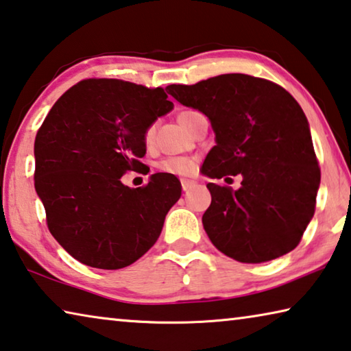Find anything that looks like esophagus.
Listing matches in <instances>:
<instances>
[{
  "label": "esophagus",
  "instance_id": "obj_1",
  "mask_svg": "<svg viewBox=\"0 0 351 351\" xmlns=\"http://www.w3.org/2000/svg\"><path fill=\"white\" fill-rule=\"evenodd\" d=\"M195 186H197V182L192 181V180H182L181 181V187H182V191H184V192H189L192 187H195Z\"/></svg>",
  "mask_w": 351,
  "mask_h": 351
}]
</instances>
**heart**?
Returning a JSON list of instances; mask_svg holds the SVG:
<instances>
[{
	"label": "heart",
	"mask_w": 351,
	"mask_h": 351,
	"mask_svg": "<svg viewBox=\"0 0 351 351\" xmlns=\"http://www.w3.org/2000/svg\"><path fill=\"white\" fill-rule=\"evenodd\" d=\"M197 114L198 112H195V110H184V112L180 114L178 119H180L181 125H186L187 121L191 120L192 117H195ZM154 134H156V126L149 125L145 130V134H143V141H145V143H152L154 138ZM158 167H159V170L165 171V173L187 176L192 173L193 169H195V162H193L192 159L184 158V156H170V158L160 160Z\"/></svg>",
	"instance_id": "obj_1"
}]
</instances>
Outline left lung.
Listing matches in <instances>:
<instances>
[{
	"mask_svg": "<svg viewBox=\"0 0 351 351\" xmlns=\"http://www.w3.org/2000/svg\"><path fill=\"white\" fill-rule=\"evenodd\" d=\"M167 92L214 128L217 145L203 173L243 176L239 191L208 184L213 199L203 226L210 242L248 264L292 252L313 219L320 184L309 125L295 98L275 82L242 73L171 84Z\"/></svg>",
	"mask_w": 351,
	"mask_h": 351,
	"instance_id": "8db88e82",
	"label": "left lung"
}]
</instances>
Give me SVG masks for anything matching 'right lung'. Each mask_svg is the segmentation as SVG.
<instances>
[{
    "instance_id": "right-lung-1",
    "label": "right lung",
    "mask_w": 351,
    "mask_h": 351,
    "mask_svg": "<svg viewBox=\"0 0 351 351\" xmlns=\"http://www.w3.org/2000/svg\"><path fill=\"white\" fill-rule=\"evenodd\" d=\"M167 98L162 87L90 77L70 87L38 128L36 192L49 232L81 264L117 270L136 263L180 199L170 173H154L137 189L121 182L143 165V134L173 109Z\"/></svg>"
}]
</instances>
